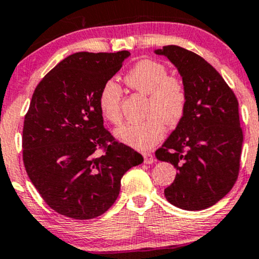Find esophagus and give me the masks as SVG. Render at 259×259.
Listing matches in <instances>:
<instances>
[{
	"label": "esophagus",
	"mask_w": 259,
	"mask_h": 259,
	"mask_svg": "<svg viewBox=\"0 0 259 259\" xmlns=\"http://www.w3.org/2000/svg\"><path fill=\"white\" fill-rule=\"evenodd\" d=\"M142 156H144V162L146 163V164H152L154 160H156V159H154L153 154L150 153V152H145L144 154H142Z\"/></svg>",
	"instance_id": "34e87169"
}]
</instances>
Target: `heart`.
Here are the masks:
<instances>
[{
    "mask_svg": "<svg viewBox=\"0 0 259 259\" xmlns=\"http://www.w3.org/2000/svg\"><path fill=\"white\" fill-rule=\"evenodd\" d=\"M126 85L133 90L148 95L146 120L124 123L115 129L114 136L120 142L136 150H148L164 136V123L175 125L185 113L187 95L179 79L168 76L167 68L152 59L136 63L125 75ZM121 88L114 80H107L101 88L99 107L103 118L117 124L121 119Z\"/></svg>",
    "mask_w": 259,
    "mask_h": 259,
    "instance_id": "obj_1",
    "label": "heart"
}]
</instances>
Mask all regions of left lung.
Returning a JSON list of instances; mask_svg holds the SVG:
<instances>
[{"label":"left lung","instance_id":"8db88e82","mask_svg":"<svg viewBox=\"0 0 259 259\" xmlns=\"http://www.w3.org/2000/svg\"><path fill=\"white\" fill-rule=\"evenodd\" d=\"M154 53L174 64L187 95L183 118L156 151L157 159L178 170L164 196L181 209H206L233 189L239 175V102L221 74L196 53L175 45Z\"/></svg>","mask_w":259,"mask_h":259}]
</instances>
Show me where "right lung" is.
<instances>
[{
	"label": "right lung",
	"instance_id": "right-lung-1",
	"mask_svg": "<svg viewBox=\"0 0 259 259\" xmlns=\"http://www.w3.org/2000/svg\"><path fill=\"white\" fill-rule=\"evenodd\" d=\"M129 56L74 53L35 89L23 127V160L32 185L59 214L79 221L103 214L117 200L123 175L144 162L103 126L99 107L101 88Z\"/></svg>",
	"mask_w": 259,
	"mask_h": 259
}]
</instances>
